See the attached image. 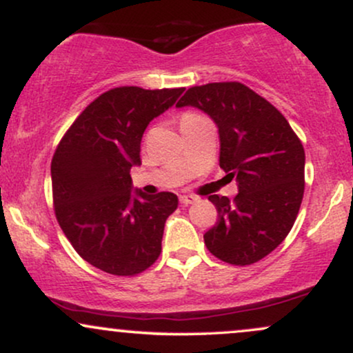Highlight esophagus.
Instances as JSON below:
<instances>
[{
  "instance_id": "34e87169",
  "label": "esophagus",
  "mask_w": 353,
  "mask_h": 353,
  "mask_svg": "<svg viewBox=\"0 0 353 353\" xmlns=\"http://www.w3.org/2000/svg\"><path fill=\"white\" fill-rule=\"evenodd\" d=\"M197 201V197L190 196V194H184V196H181V202L184 205H189V204H194V202Z\"/></svg>"
}]
</instances>
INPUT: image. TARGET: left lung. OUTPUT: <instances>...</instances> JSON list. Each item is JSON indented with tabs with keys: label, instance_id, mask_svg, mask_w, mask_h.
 Wrapping results in <instances>:
<instances>
[{
	"label": "left lung",
	"instance_id": "1",
	"mask_svg": "<svg viewBox=\"0 0 353 353\" xmlns=\"http://www.w3.org/2000/svg\"><path fill=\"white\" fill-rule=\"evenodd\" d=\"M205 112L219 129V165L239 194L209 196L219 219L204 242L221 261L249 265L269 255L292 229L303 197V145L287 119L241 83H210L185 91L176 108Z\"/></svg>",
	"mask_w": 353,
	"mask_h": 353
}]
</instances>
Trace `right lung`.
I'll list each match as a JSON object with an SVG mask.
<instances>
[{
  "mask_svg": "<svg viewBox=\"0 0 353 353\" xmlns=\"http://www.w3.org/2000/svg\"><path fill=\"white\" fill-rule=\"evenodd\" d=\"M179 89L114 88L68 129L52 156L56 219L84 261L112 275H134L161 254L164 224L177 196L132 188L141 139L154 117L174 106Z\"/></svg>",
  "mask_w": 353,
  "mask_h": 353,
  "instance_id": "add662e5",
  "label": "right lung"
}]
</instances>
